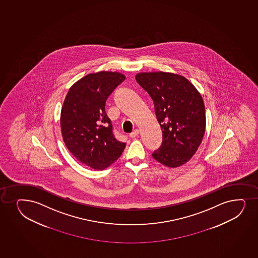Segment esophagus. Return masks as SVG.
<instances>
[{"mask_svg":"<svg viewBox=\"0 0 258 258\" xmlns=\"http://www.w3.org/2000/svg\"><path fill=\"white\" fill-rule=\"evenodd\" d=\"M140 134V130H138V129H136V130H134L132 134H130V135L129 136L131 137V138H135V137L138 136Z\"/></svg>","mask_w":258,"mask_h":258,"instance_id":"esophagus-1","label":"esophagus"}]
</instances>
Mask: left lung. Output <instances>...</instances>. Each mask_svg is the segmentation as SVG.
<instances>
[{"mask_svg":"<svg viewBox=\"0 0 258 258\" xmlns=\"http://www.w3.org/2000/svg\"><path fill=\"white\" fill-rule=\"evenodd\" d=\"M135 78L154 102L155 113L163 131L162 145L152 157L170 168L187 163L202 144L206 130L202 95L180 75L144 72Z\"/></svg>","mask_w":258,"mask_h":258,"instance_id":"8db88e82","label":"left lung"}]
</instances>
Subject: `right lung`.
<instances>
[{
  "instance_id": "obj_1",
  "label": "right lung",
  "mask_w": 258,
  "mask_h": 258,
  "mask_svg": "<svg viewBox=\"0 0 258 258\" xmlns=\"http://www.w3.org/2000/svg\"><path fill=\"white\" fill-rule=\"evenodd\" d=\"M124 79L118 72L88 75L71 87L62 105L63 141L77 160L92 169H106L125 147V143L116 140L105 111L107 97Z\"/></svg>"
}]
</instances>
